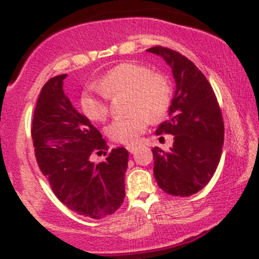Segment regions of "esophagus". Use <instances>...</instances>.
Instances as JSON below:
<instances>
[{
  "mask_svg": "<svg viewBox=\"0 0 259 259\" xmlns=\"http://www.w3.org/2000/svg\"><path fill=\"white\" fill-rule=\"evenodd\" d=\"M126 150L129 151L130 153H134L136 150H138V146H135V145H129V146H126Z\"/></svg>",
  "mask_w": 259,
  "mask_h": 259,
  "instance_id": "1",
  "label": "esophagus"
}]
</instances>
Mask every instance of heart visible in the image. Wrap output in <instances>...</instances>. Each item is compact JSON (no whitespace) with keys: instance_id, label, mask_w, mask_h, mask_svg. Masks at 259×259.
Segmentation results:
<instances>
[{"instance_id":"obj_1","label":"heart","mask_w":259,"mask_h":259,"mask_svg":"<svg viewBox=\"0 0 259 259\" xmlns=\"http://www.w3.org/2000/svg\"><path fill=\"white\" fill-rule=\"evenodd\" d=\"M129 94L127 111L132 114L115 119L107 127L113 141L134 144L146 129L148 118L157 121L167 114L171 102V86L167 78L153 74L144 64L126 62L115 65L80 96V107L91 121H103L108 115V97Z\"/></svg>"}]
</instances>
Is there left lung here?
<instances>
[{
	"label": "left lung",
	"instance_id": "obj_1",
	"mask_svg": "<svg viewBox=\"0 0 259 259\" xmlns=\"http://www.w3.org/2000/svg\"><path fill=\"white\" fill-rule=\"evenodd\" d=\"M147 52L160 56L170 67L175 81L169 119L156 134L174 136L168 152L152 150L157 184L173 196H191L212 179L222 157L224 123L218 101L206 76L185 56L156 46Z\"/></svg>",
	"mask_w": 259,
	"mask_h": 259
}]
</instances>
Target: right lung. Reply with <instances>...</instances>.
<instances>
[{
    "label": "right lung",
    "instance_id": "obj_1",
    "mask_svg": "<svg viewBox=\"0 0 259 259\" xmlns=\"http://www.w3.org/2000/svg\"><path fill=\"white\" fill-rule=\"evenodd\" d=\"M65 76L50 79L38 95L31 123L35 157L62 203L80 215L101 219L123 203L129 152L113 148L106 160L91 162L92 153L107 150L106 141L64 94Z\"/></svg>",
    "mask_w": 259,
    "mask_h": 259
}]
</instances>
